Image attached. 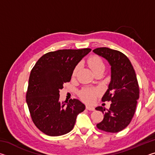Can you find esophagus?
Instances as JSON below:
<instances>
[{
    "instance_id": "1",
    "label": "esophagus",
    "mask_w": 155,
    "mask_h": 155,
    "mask_svg": "<svg viewBox=\"0 0 155 155\" xmlns=\"http://www.w3.org/2000/svg\"><path fill=\"white\" fill-rule=\"evenodd\" d=\"M86 109L87 110H90V111H94V110H95V108H94L93 106H91V105L86 106Z\"/></svg>"
}]
</instances>
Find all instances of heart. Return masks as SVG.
Masks as SVG:
<instances>
[{"label": "heart", "mask_w": 155, "mask_h": 155, "mask_svg": "<svg viewBox=\"0 0 155 155\" xmlns=\"http://www.w3.org/2000/svg\"><path fill=\"white\" fill-rule=\"evenodd\" d=\"M88 65L92 70L93 72H96L101 69H104V62L101 57L98 56H92L89 58L87 61ZM79 68V65H77L76 66L72 72V76L74 77L77 74V73ZM98 93V91L94 89L91 88H85L80 91V96L81 98L83 99L84 101L87 102H91L95 98L96 94Z\"/></svg>", "instance_id": "1"}]
</instances>
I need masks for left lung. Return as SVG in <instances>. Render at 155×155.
<instances>
[{
	"instance_id": "8db88e82",
	"label": "left lung",
	"mask_w": 155,
	"mask_h": 155,
	"mask_svg": "<svg viewBox=\"0 0 155 155\" xmlns=\"http://www.w3.org/2000/svg\"><path fill=\"white\" fill-rule=\"evenodd\" d=\"M93 52L111 65V81L102 101H111V104L107 111L103 107L96 108L104 114L103 121L97 124V128L108 133L120 132L130 124L140 97L135 70L128 57L118 51L102 47Z\"/></svg>"
}]
</instances>
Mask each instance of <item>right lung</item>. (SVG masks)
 Wrapping results in <instances>:
<instances>
[{"instance_id":"obj_1","label":"right lung","mask_w":155,"mask_h":155,"mask_svg":"<svg viewBox=\"0 0 155 155\" xmlns=\"http://www.w3.org/2000/svg\"><path fill=\"white\" fill-rule=\"evenodd\" d=\"M91 48L63 49L40 57L31 70L27 103L34 124L44 134L60 136L74 128L78 114L85 109L78 99L59 101V90L71 80L74 68Z\"/></svg>"}]
</instances>
